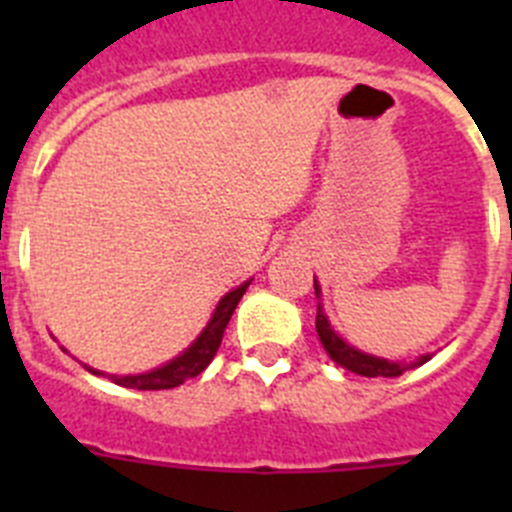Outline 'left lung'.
<instances>
[{
    "label": "left lung",
    "instance_id": "1",
    "mask_svg": "<svg viewBox=\"0 0 512 512\" xmlns=\"http://www.w3.org/2000/svg\"><path fill=\"white\" fill-rule=\"evenodd\" d=\"M315 297L320 300V284L315 279ZM315 328H318V338L323 343V348L328 351V356L336 361L338 366L348 369V372L361 374V377H400L402 372H408L413 366L425 364V361H431V354L420 356L415 361H390V359H382V356H372L366 354V351H359L356 346L343 341L338 336L333 325H330L328 315L323 310V302H318V318H315Z\"/></svg>",
    "mask_w": 512,
    "mask_h": 512
}]
</instances>
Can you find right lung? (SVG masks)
<instances>
[{"label":"right lung","instance_id":"add662e5","mask_svg":"<svg viewBox=\"0 0 512 512\" xmlns=\"http://www.w3.org/2000/svg\"><path fill=\"white\" fill-rule=\"evenodd\" d=\"M248 284H251V279H248V282H243L241 287L230 289L228 295L220 297L215 312H212L210 323L202 328L200 336L194 338V341L184 348L182 354L174 356L171 361H166L164 366H156V369H151V372H143V374H125V377H117V374H104V372H99V369H92V366L84 364L87 366V372L97 374V377L112 379V382L120 384V387H133V390H174V387L184 384L187 379H192V377H197L200 372H205L207 364L215 359L217 348H220V341H223L225 328H228L230 315L235 312V307H238L241 297L246 295ZM63 351H66V348H63Z\"/></svg>","mask_w":512,"mask_h":512}]
</instances>
